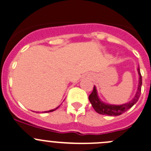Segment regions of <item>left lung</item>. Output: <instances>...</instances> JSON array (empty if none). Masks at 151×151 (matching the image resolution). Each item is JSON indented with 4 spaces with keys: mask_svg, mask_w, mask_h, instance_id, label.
Listing matches in <instances>:
<instances>
[{
    "mask_svg": "<svg viewBox=\"0 0 151 151\" xmlns=\"http://www.w3.org/2000/svg\"><path fill=\"white\" fill-rule=\"evenodd\" d=\"M137 70H138L139 77V84L138 88H137V93H136L134 97L130 102H127V103L122 104V105H110V104H107L105 102H102L99 99V96H98L97 91H96V87L93 86V91L89 95L88 99L91 103L93 109L96 111V112H97L99 114L102 115L119 116V115H121L122 114L125 113V111H128V109H130L134 104L137 103V101L139 100L140 94H141V88L142 83L139 67H138Z\"/></svg>",
    "mask_w": 151,
    "mask_h": 151,
    "instance_id": "1",
    "label": "left lung"
}]
</instances>
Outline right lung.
Instances as JSON below:
<instances>
[{
  "label": "right lung",
  "mask_w": 151,
  "mask_h": 151,
  "mask_svg": "<svg viewBox=\"0 0 151 151\" xmlns=\"http://www.w3.org/2000/svg\"><path fill=\"white\" fill-rule=\"evenodd\" d=\"M58 108H59V106L57 107V108H55V109L50 110V111H43V112H44V113H47V112H52V111H55V110H56V109H58Z\"/></svg>",
  "instance_id": "right-lung-1"
}]
</instances>
